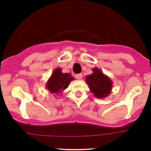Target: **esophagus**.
Wrapping results in <instances>:
<instances>
[{
    "mask_svg": "<svg viewBox=\"0 0 151 151\" xmlns=\"http://www.w3.org/2000/svg\"><path fill=\"white\" fill-rule=\"evenodd\" d=\"M75 77L77 80H81L83 77V75H82V74H76Z\"/></svg>",
    "mask_w": 151,
    "mask_h": 151,
    "instance_id": "34e87169",
    "label": "esophagus"
}]
</instances>
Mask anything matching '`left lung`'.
Returning a JSON list of instances; mask_svg holds the SVG:
<instances>
[{"instance_id":"8db88e82","label":"left lung","mask_w":151,"mask_h":151,"mask_svg":"<svg viewBox=\"0 0 151 151\" xmlns=\"http://www.w3.org/2000/svg\"><path fill=\"white\" fill-rule=\"evenodd\" d=\"M92 71L93 74L88 75L86 78L87 84L95 97L106 98L109 95L112 89V81L98 68H95Z\"/></svg>"}]
</instances>
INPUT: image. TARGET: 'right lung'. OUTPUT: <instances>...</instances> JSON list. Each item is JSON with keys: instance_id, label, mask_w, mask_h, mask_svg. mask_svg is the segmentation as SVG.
Masks as SVG:
<instances>
[{"instance_id": "obj_1", "label": "right lung", "mask_w": 151, "mask_h": 151, "mask_svg": "<svg viewBox=\"0 0 151 151\" xmlns=\"http://www.w3.org/2000/svg\"><path fill=\"white\" fill-rule=\"evenodd\" d=\"M73 79L74 77H71L69 74H63L61 69L58 68L55 69V71L52 74L51 77L49 79L46 87L51 93H61L68 86L69 83Z\"/></svg>"}]
</instances>
